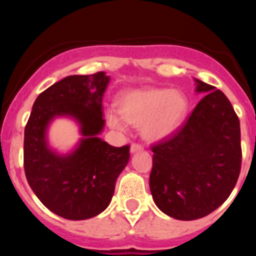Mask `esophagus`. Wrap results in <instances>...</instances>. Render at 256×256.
<instances>
[{"instance_id": "obj_1", "label": "esophagus", "mask_w": 256, "mask_h": 256, "mask_svg": "<svg viewBox=\"0 0 256 256\" xmlns=\"http://www.w3.org/2000/svg\"><path fill=\"white\" fill-rule=\"evenodd\" d=\"M141 150H142V146H141L140 144H138V142H132L131 144V147H130V151L132 152H138V151H141Z\"/></svg>"}]
</instances>
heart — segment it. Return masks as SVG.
I'll return each mask as SVG.
<instances>
[{"instance_id":"obj_1","label":"heart","mask_w":256,"mask_h":256,"mask_svg":"<svg viewBox=\"0 0 256 256\" xmlns=\"http://www.w3.org/2000/svg\"><path fill=\"white\" fill-rule=\"evenodd\" d=\"M184 94L170 89H142L128 92L120 99V112L110 110L108 122L124 131L126 122L141 126L144 138L151 141L167 138L177 130L188 114Z\"/></svg>"}]
</instances>
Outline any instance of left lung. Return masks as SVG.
Instances as JSON below:
<instances>
[{
    "mask_svg": "<svg viewBox=\"0 0 256 256\" xmlns=\"http://www.w3.org/2000/svg\"><path fill=\"white\" fill-rule=\"evenodd\" d=\"M197 82L206 96L174 132L151 144L152 197L180 220L203 218L223 204L242 168L238 115L223 92Z\"/></svg>",
    "mask_w": 256,
    "mask_h": 256,
    "instance_id": "obj_1",
    "label": "left lung"
}]
</instances>
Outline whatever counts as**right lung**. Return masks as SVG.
I'll return each mask as SVG.
<instances>
[{
    "instance_id": "1",
    "label": "right lung",
    "mask_w": 256,
    "mask_h": 256,
    "mask_svg": "<svg viewBox=\"0 0 256 256\" xmlns=\"http://www.w3.org/2000/svg\"><path fill=\"white\" fill-rule=\"evenodd\" d=\"M109 82L104 72L70 76L40 92L24 128L23 166L38 200L56 216L82 220L102 213L112 200L115 183L130 158V146L114 147L98 138L104 128L102 94ZM56 114H70L84 138L68 156L45 142V128Z\"/></svg>"
}]
</instances>
